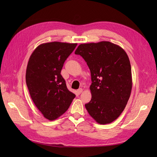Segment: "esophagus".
I'll list each match as a JSON object with an SVG mask.
<instances>
[{
    "label": "esophagus",
    "instance_id": "esophagus-1",
    "mask_svg": "<svg viewBox=\"0 0 157 157\" xmlns=\"http://www.w3.org/2000/svg\"><path fill=\"white\" fill-rule=\"evenodd\" d=\"M82 88H79L78 90H77V93H78V94H81L82 92Z\"/></svg>",
    "mask_w": 157,
    "mask_h": 157
}]
</instances>
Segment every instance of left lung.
Instances as JSON below:
<instances>
[{
  "label": "left lung",
  "mask_w": 157,
  "mask_h": 157,
  "mask_svg": "<svg viewBox=\"0 0 157 157\" xmlns=\"http://www.w3.org/2000/svg\"><path fill=\"white\" fill-rule=\"evenodd\" d=\"M91 73L92 99L85 104L98 124H109L121 115L132 88L131 65L124 50L109 41L80 44L75 52Z\"/></svg>",
  "instance_id": "8db88e82"
}]
</instances>
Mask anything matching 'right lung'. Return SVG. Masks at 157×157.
I'll return each instance as SVG.
<instances>
[{"instance_id": "1", "label": "right lung", "mask_w": 157, "mask_h": 157, "mask_svg": "<svg viewBox=\"0 0 157 157\" xmlns=\"http://www.w3.org/2000/svg\"><path fill=\"white\" fill-rule=\"evenodd\" d=\"M77 43L52 42L41 44L28 61L25 80L31 98L44 118L54 121L69 109L75 98L61 75L65 61Z\"/></svg>"}]
</instances>
